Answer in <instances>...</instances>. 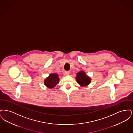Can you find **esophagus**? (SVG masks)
Instances as JSON below:
<instances>
[{"instance_id":"34e87169","label":"esophagus","mask_w":133,"mask_h":133,"mask_svg":"<svg viewBox=\"0 0 133 133\" xmlns=\"http://www.w3.org/2000/svg\"><path fill=\"white\" fill-rule=\"evenodd\" d=\"M70 72L69 71H64L63 72L64 75L65 76H67V75H68L69 74Z\"/></svg>"}]
</instances>
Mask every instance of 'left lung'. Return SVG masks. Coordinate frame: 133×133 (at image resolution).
Returning a JSON list of instances; mask_svg holds the SVG:
<instances>
[{
  "label": "left lung",
  "mask_w": 133,
  "mask_h": 133,
  "mask_svg": "<svg viewBox=\"0 0 133 133\" xmlns=\"http://www.w3.org/2000/svg\"><path fill=\"white\" fill-rule=\"evenodd\" d=\"M77 82L80 85L84 86L89 85L91 82V79L83 71H80L77 73L76 78Z\"/></svg>",
  "instance_id": "obj_1"
}]
</instances>
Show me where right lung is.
I'll return each mask as SVG.
<instances>
[{
  "instance_id": "1",
  "label": "right lung",
  "mask_w": 133,
  "mask_h": 133,
  "mask_svg": "<svg viewBox=\"0 0 133 133\" xmlns=\"http://www.w3.org/2000/svg\"><path fill=\"white\" fill-rule=\"evenodd\" d=\"M59 81L57 74H51L44 81V84L49 88H54Z\"/></svg>"
}]
</instances>
